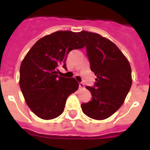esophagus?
Instances as JSON below:
<instances>
[{"label":"esophagus","mask_w":150,"mask_h":150,"mask_svg":"<svg viewBox=\"0 0 150 150\" xmlns=\"http://www.w3.org/2000/svg\"><path fill=\"white\" fill-rule=\"evenodd\" d=\"M79 88H85V85L83 84L82 82H79Z\"/></svg>","instance_id":"obj_1"}]
</instances>
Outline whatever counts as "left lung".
Segmentation results:
<instances>
[{
  "label": "left lung",
  "instance_id": "obj_1",
  "mask_svg": "<svg viewBox=\"0 0 150 150\" xmlns=\"http://www.w3.org/2000/svg\"><path fill=\"white\" fill-rule=\"evenodd\" d=\"M78 35L86 42L91 70L97 79L90 102L82 103L85 115L94 120L112 116L123 105L132 86L131 67L127 59L112 42L94 33L82 31Z\"/></svg>",
  "mask_w": 150,
  "mask_h": 150
}]
</instances>
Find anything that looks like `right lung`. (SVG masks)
<instances>
[{
    "label": "right lung",
    "mask_w": 150,
    "mask_h": 150,
    "mask_svg": "<svg viewBox=\"0 0 150 150\" xmlns=\"http://www.w3.org/2000/svg\"><path fill=\"white\" fill-rule=\"evenodd\" d=\"M84 46L78 33L57 31L39 39L26 55L19 85L27 105L38 117L51 120L64 112L67 98L79 83L74 78L59 76L57 68L63 64L67 69L70 51Z\"/></svg>",
    "instance_id": "right-lung-1"
}]
</instances>
